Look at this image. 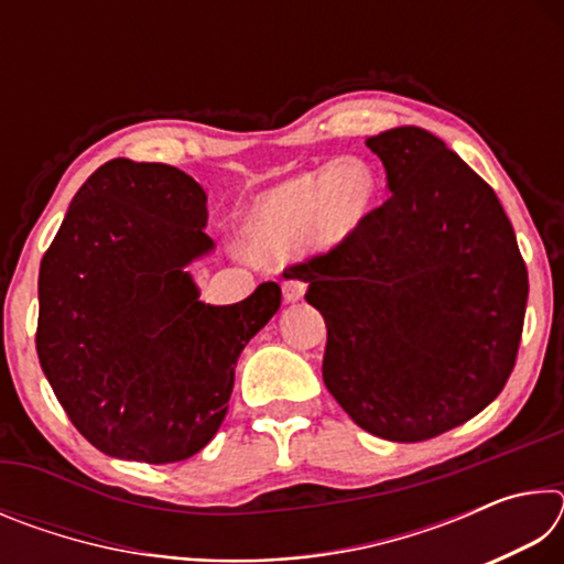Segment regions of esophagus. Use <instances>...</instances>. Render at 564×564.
<instances>
[{
	"instance_id": "esophagus-1",
	"label": "esophagus",
	"mask_w": 564,
	"mask_h": 564,
	"mask_svg": "<svg viewBox=\"0 0 564 564\" xmlns=\"http://www.w3.org/2000/svg\"><path fill=\"white\" fill-rule=\"evenodd\" d=\"M303 295H305V283H303V281H299V279L283 281V299H285V301L295 303V301H301Z\"/></svg>"
}]
</instances>
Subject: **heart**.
Segmentation results:
<instances>
[{
	"label": "heart",
	"instance_id": "obj_1",
	"mask_svg": "<svg viewBox=\"0 0 564 564\" xmlns=\"http://www.w3.org/2000/svg\"><path fill=\"white\" fill-rule=\"evenodd\" d=\"M376 176L366 161L343 156L321 171H303L256 198L241 238L263 263L289 259L305 238L336 243L368 216Z\"/></svg>",
	"mask_w": 564,
	"mask_h": 564
}]
</instances>
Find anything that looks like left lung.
<instances>
[{
	"instance_id": "left-lung-1",
	"label": "left lung",
	"mask_w": 564,
	"mask_h": 564,
	"mask_svg": "<svg viewBox=\"0 0 564 564\" xmlns=\"http://www.w3.org/2000/svg\"><path fill=\"white\" fill-rule=\"evenodd\" d=\"M390 196L285 269L326 318L323 383L362 431L431 441L488 408L518 358L528 269L495 191L417 127L366 139Z\"/></svg>"
}]
</instances>
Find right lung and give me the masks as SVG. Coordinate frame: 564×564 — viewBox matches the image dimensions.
Returning <instances> with one entry per match:
<instances>
[{
    "label": "right lung",
    "mask_w": 564,
    "mask_h": 564,
    "mask_svg": "<svg viewBox=\"0 0 564 564\" xmlns=\"http://www.w3.org/2000/svg\"><path fill=\"white\" fill-rule=\"evenodd\" d=\"M206 191L176 166L113 159L84 181L40 265L36 352L97 451L178 463L221 427L246 343L281 305L261 283L198 301L186 265L214 248Z\"/></svg>",
    "instance_id": "right-lung-1"
}]
</instances>
